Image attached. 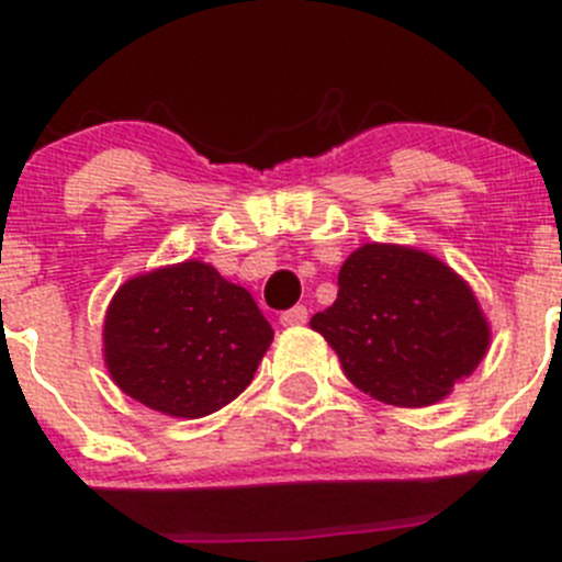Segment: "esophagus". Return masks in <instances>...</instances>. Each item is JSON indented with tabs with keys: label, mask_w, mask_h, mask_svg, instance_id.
<instances>
[{
	"label": "esophagus",
	"mask_w": 562,
	"mask_h": 562,
	"mask_svg": "<svg viewBox=\"0 0 562 562\" xmlns=\"http://www.w3.org/2000/svg\"><path fill=\"white\" fill-rule=\"evenodd\" d=\"M280 323L282 326H302V323H307V307H304V304H296V307L285 310V313L280 315Z\"/></svg>",
	"instance_id": "obj_1"
}]
</instances>
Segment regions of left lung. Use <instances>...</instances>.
Returning a JSON list of instances; mask_svg holds the SVG:
<instances>
[{
  "label": "left lung",
  "mask_w": 562,
  "mask_h": 562,
  "mask_svg": "<svg viewBox=\"0 0 562 562\" xmlns=\"http://www.w3.org/2000/svg\"><path fill=\"white\" fill-rule=\"evenodd\" d=\"M337 285V302L310 326L375 400L435 405L484 359L486 317L468 282L432 255L364 245L345 260Z\"/></svg>",
  "instance_id": "8db88e82"
}]
</instances>
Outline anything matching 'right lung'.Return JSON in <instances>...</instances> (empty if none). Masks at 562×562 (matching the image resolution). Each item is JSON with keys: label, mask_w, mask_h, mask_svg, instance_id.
I'll return each mask as SVG.
<instances>
[{"label": "right lung", "mask_w": 562, "mask_h": 562, "mask_svg": "<svg viewBox=\"0 0 562 562\" xmlns=\"http://www.w3.org/2000/svg\"><path fill=\"white\" fill-rule=\"evenodd\" d=\"M103 339L124 394L168 416L201 418L249 386L274 328L245 288L187 260L124 282Z\"/></svg>", "instance_id": "obj_1"}]
</instances>
